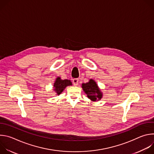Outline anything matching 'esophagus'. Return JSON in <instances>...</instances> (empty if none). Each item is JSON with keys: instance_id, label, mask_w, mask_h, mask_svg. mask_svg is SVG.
I'll use <instances>...</instances> for the list:
<instances>
[{"instance_id": "34e87169", "label": "esophagus", "mask_w": 154, "mask_h": 154, "mask_svg": "<svg viewBox=\"0 0 154 154\" xmlns=\"http://www.w3.org/2000/svg\"><path fill=\"white\" fill-rule=\"evenodd\" d=\"M72 82H73V84L75 86H77L79 83V79H74L73 80H72Z\"/></svg>"}]
</instances>
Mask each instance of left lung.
Instances as JSON below:
<instances>
[{
    "label": "left lung",
    "mask_w": 154,
    "mask_h": 154,
    "mask_svg": "<svg viewBox=\"0 0 154 154\" xmlns=\"http://www.w3.org/2000/svg\"><path fill=\"white\" fill-rule=\"evenodd\" d=\"M82 88L87 95V97L93 101H96L102 98V94L96 83L91 79L89 82L83 83Z\"/></svg>",
    "instance_id": "8db88e82"
}]
</instances>
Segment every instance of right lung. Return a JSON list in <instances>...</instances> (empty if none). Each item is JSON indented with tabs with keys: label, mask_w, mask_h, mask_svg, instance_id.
Masks as SVG:
<instances>
[{
	"label": "right lung",
	"mask_w": 154,
	"mask_h": 154,
	"mask_svg": "<svg viewBox=\"0 0 154 154\" xmlns=\"http://www.w3.org/2000/svg\"><path fill=\"white\" fill-rule=\"evenodd\" d=\"M72 83L69 80H61L60 77H58L54 85V90L59 95L63 92L66 87L71 85Z\"/></svg>",
	"instance_id": "right-lung-1"
}]
</instances>
